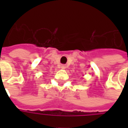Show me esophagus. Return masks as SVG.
<instances>
[{
    "mask_svg": "<svg viewBox=\"0 0 128 128\" xmlns=\"http://www.w3.org/2000/svg\"><path fill=\"white\" fill-rule=\"evenodd\" d=\"M60 68H61L62 69H65V68H66V66L65 64H62L61 66H60Z\"/></svg>",
    "mask_w": 128,
    "mask_h": 128,
    "instance_id": "1",
    "label": "esophagus"
}]
</instances>
